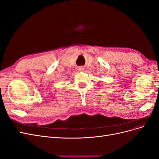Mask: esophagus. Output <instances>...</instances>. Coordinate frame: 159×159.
Wrapping results in <instances>:
<instances>
[{"instance_id": "obj_1", "label": "esophagus", "mask_w": 159, "mask_h": 159, "mask_svg": "<svg viewBox=\"0 0 159 159\" xmlns=\"http://www.w3.org/2000/svg\"><path fill=\"white\" fill-rule=\"evenodd\" d=\"M80 71H83L84 70V68H83V67H80L79 68V69H78Z\"/></svg>"}]
</instances>
